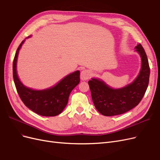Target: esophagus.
Masks as SVG:
<instances>
[{"instance_id":"obj_1","label":"esophagus","mask_w":160,"mask_h":160,"mask_svg":"<svg viewBox=\"0 0 160 160\" xmlns=\"http://www.w3.org/2000/svg\"><path fill=\"white\" fill-rule=\"evenodd\" d=\"M91 76V72L89 70L85 69L82 71L81 72V79L85 81V80H88Z\"/></svg>"}]
</instances>
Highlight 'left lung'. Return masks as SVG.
Returning a JSON list of instances; mask_svg holds the SVG:
<instances>
[{
  "instance_id": "obj_1",
  "label": "left lung",
  "mask_w": 160,
  "mask_h": 160,
  "mask_svg": "<svg viewBox=\"0 0 160 160\" xmlns=\"http://www.w3.org/2000/svg\"><path fill=\"white\" fill-rule=\"evenodd\" d=\"M142 58V69L132 84L122 89L110 88L103 81L92 79L88 81L95 108L105 116L124 113L137 106L147 90L150 69L148 57L141 44L135 47Z\"/></svg>"
}]
</instances>
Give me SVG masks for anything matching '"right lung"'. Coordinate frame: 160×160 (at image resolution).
Segmentation results:
<instances>
[{
  "mask_svg": "<svg viewBox=\"0 0 160 160\" xmlns=\"http://www.w3.org/2000/svg\"><path fill=\"white\" fill-rule=\"evenodd\" d=\"M24 41L18 47L12 64L13 79L17 93L23 103L37 114L46 117L59 115L68 103L71 91L79 83L80 72H72L50 89L37 91L26 88L19 80L16 69L18 51Z\"/></svg>",
  "mask_w": 160,
  "mask_h": 160,
  "instance_id": "1",
  "label": "right lung"
}]
</instances>
